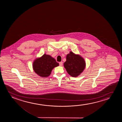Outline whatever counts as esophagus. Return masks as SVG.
Listing matches in <instances>:
<instances>
[{"label":"esophagus","instance_id":"esophagus-1","mask_svg":"<svg viewBox=\"0 0 122 122\" xmlns=\"http://www.w3.org/2000/svg\"><path fill=\"white\" fill-rule=\"evenodd\" d=\"M62 65H63V62H59V65H60V66H62Z\"/></svg>","mask_w":122,"mask_h":122}]
</instances>
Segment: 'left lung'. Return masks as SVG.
I'll use <instances>...</instances> for the list:
<instances>
[{
    "label": "left lung",
    "instance_id": "obj_1",
    "mask_svg": "<svg viewBox=\"0 0 122 122\" xmlns=\"http://www.w3.org/2000/svg\"><path fill=\"white\" fill-rule=\"evenodd\" d=\"M85 65L84 59L72 52L67 55L66 61L64 64L67 73L72 77H77L80 75L85 68Z\"/></svg>",
    "mask_w": 122,
    "mask_h": 122
}]
</instances>
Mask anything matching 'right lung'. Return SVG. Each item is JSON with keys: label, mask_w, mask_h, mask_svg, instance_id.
Wrapping results in <instances>:
<instances>
[{"label": "right lung", "mask_w": 122, "mask_h": 122, "mask_svg": "<svg viewBox=\"0 0 122 122\" xmlns=\"http://www.w3.org/2000/svg\"><path fill=\"white\" fill-rule=\"evenodd\" d=\"M59 63L50 55L44 54L36 59L33 63V68L36 73L41 77L50 76L52 69L59 66Z\"/></svg>", "instance_id": "1"}]
</instances>
